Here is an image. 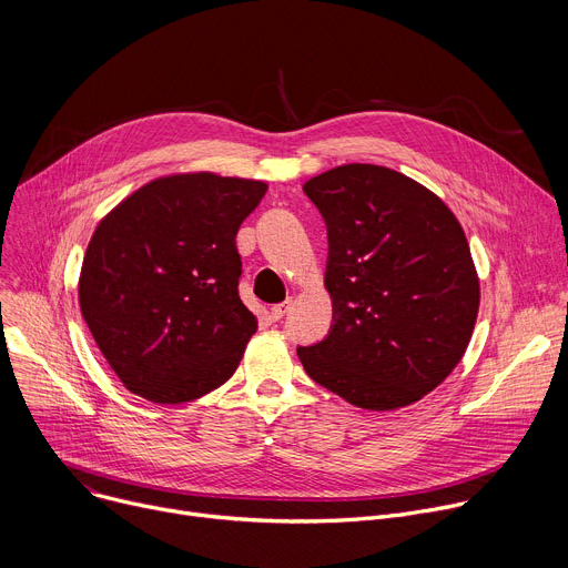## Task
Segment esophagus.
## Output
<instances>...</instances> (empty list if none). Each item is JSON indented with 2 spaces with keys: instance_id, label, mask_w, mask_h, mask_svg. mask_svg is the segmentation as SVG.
<instances>
[{
  "instance_id": "1",
  "label": "esophagus",
  "mask_w": 568,
  "mask_h": 568,
  "mask_svg": "<svg viewBox=\"0 0 568 568\" xmlns=\"http://www.w3.org/2000/svg\"><path fill=\"white\" fill-rule=\"evenodd\" d=\"M292 307V298H287V301H283V303H278V305H274L272 310H270V314H272V318L274 321H281L285 314H287V310Z\"/></svg>"
}]
</instances>
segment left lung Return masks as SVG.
Wrapping results in <instances>:
<instances>
[{"instance_id": "8db88e82", "label": "left lung", "mask_w": 568, "mask_h": 568, "mask_svg": "<svg viewBox=\"0 0 568 568\" xmlns=\"http://www.w3.org/2000/svg\"><path fill=\"white\" fill-rule=\"evenodd\" d=\"M328 226V337L296 348L305 373L368 412L425 397L460 362L478 276L460 222L423 184L346 164L303 184Z\"/></svg>"}]
</instances>
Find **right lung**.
Returning a JSON list of instances; mask_svg holds the SVG:
<instances>
[{
	"label": "right lung",
	"mask_w": 568,
	"mask_h": 568,
	"mask_svg": "<svg viewBox=\"0 0 568 568\" xmlns=\"http://www.w3.org/2000/svg\"><path fill=\"white\" fill-rule=\"evenodd\" d=\"M265 182L182 173L128 195L97 226L80 312L123 386L182 404L224 384L258 328L237 294L235 233Z\"/></svg>",
	"instance_id": "1"
}]
</instances>
